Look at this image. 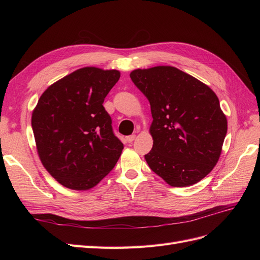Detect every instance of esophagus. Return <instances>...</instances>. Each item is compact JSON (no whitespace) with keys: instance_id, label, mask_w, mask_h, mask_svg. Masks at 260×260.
Here are the masks:
<instances>
[{"instance_id":"34e87169","label":"esophagus","mask_w":260,"mask_h":260,"mask_svg":"<svg viewBox=\"0 0 260 260\" xmlns=\"http://www.w3.org/2000/svg\"><path fill=\"white\" fill-rule=\"evenodd\" d=\"M136 139V135H131V136H128L127 138H125V140H127L128 143H132L133 141H135Z\"/></svg>"}]
</instances>
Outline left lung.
<instances>
[{"label": "left lung", "instance_id": "left-lung-1", "mask_svg": "<svg viewBox=\"0 0 260 260\" xmlns=\"http://www.w3.org/2000/svg\"><path fill=\"white\" fill-rule=\"evenodd\" d=\"M130 78L151 105L149 168L171 186L198 183L216 166L226 135L215 92L171 66L137 69Z\"/></svg>", "mask_w": 260, "mask_h": 260}]
</instances>
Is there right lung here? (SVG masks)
<instances>
[{"instance_id":"add662e5","label":"right lung","mask_w":260,"mask_h":260,"mask_svg":"<svg viewBox=\"0 0 260 260\" xmlns=\"http://www.w3.org/2000/svg\"><path fill=\"white\" fill-rule=\"evenodd\" d=\"M119 78L118 70L81 68L49 86L39 99L31 118L38 154L61 185L89 190L119 159L123 144L103 106Z\"/></svg>"}]
</instances>
